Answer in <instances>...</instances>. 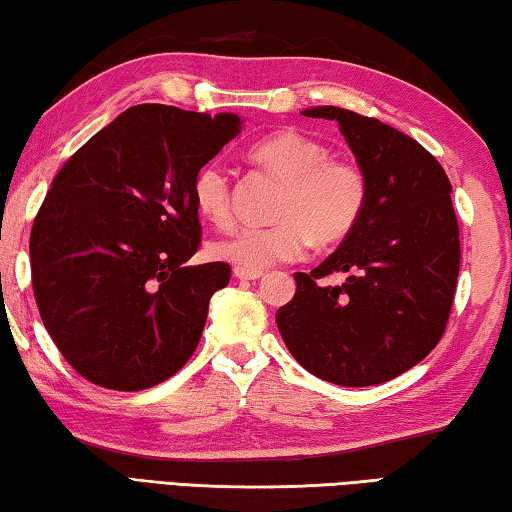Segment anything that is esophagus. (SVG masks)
Here are the masks:
<instances>
[{"mask_svg": "<svg viewBox=\"0 0 512 512\" xmlns=\"http://www.w3.org/2000/svg\"><path fill=\"white\" fill-rule=\"evenodd\" d=\"M233 276H236V279H245V281H256V279H261L263 272H251V270H242V267H236V270H233Z\"/></svg>", "mask_w": 512, "mask_h": 512, "instance_id": "obj_1", "label": "esophagus"}]
</instances>
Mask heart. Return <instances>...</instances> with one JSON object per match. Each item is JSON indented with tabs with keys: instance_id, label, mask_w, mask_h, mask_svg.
I'll return each instance as SVG.
<instances>
[{
	"instance_id": "1",
	"label": "heart",
	"mask_w": 512,
	"mask_h": 512,
	"mask_svg": "<svg viewBox=\"0 0 512 512\" xmlns=\"http://www.w3.org/2000/svg\"><path fill=\"white\" fill-rule=\"evenodd\" d=\"M251 161L283 181L272 226H242L211 245V254L242 270L261 272L297 261L308 242L335 245L356 229L367 204L365 172L347 158H333L324 142L301 131H279L249 149ZM201 217L217 226L231 222V179L208 163L192 181Z\"/></svg>"
}]
</instances>
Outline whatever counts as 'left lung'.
Instances as JSON below:
<instances>
[{
  "label": "left lung",
  "mask_w": 512,
  "mask_h": 512,
  "mask_svg": "<svg viewBox=\"0 0 512 512\" xmlns=\"http://www.w3.org/2000/svg\"><path fill=\"white\" fill-rule=\"evenodd\" d=\"M306 117L335 120L367 179L356 229L276 313L281 338L320 379L363 388L395 379L438 345L460 267L451 183L420 142L374 117L315 106ZM347 271L340 287L320 278Z\"/></svg>",
  "instance_id": "1"
}]
</instances>
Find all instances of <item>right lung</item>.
Returning a JSON list of instances; mask_svg holds the SVG:
<instances>
[{"instance_id":"obj_1","label":"right lung","mask_w":512,"mask_h":512,"mask_svg":"<svg viewBox=\"0 0 512 512\" xmlns=\"http://www.w3.org/2000/svg\"><path fill=\"white\" fill-rule=\"evenodd\" d=\"M233 113L140 104L67 158L31 229L40 317L83 379L136 392L188 363L226 263L201 245L192 181L240 133Z\"/></svg>"}]
</instances>
